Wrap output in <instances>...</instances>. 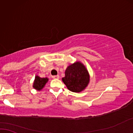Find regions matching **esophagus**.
Returning <instances> with one entry per match:
<instances>
[{"instance_id": "34e87169", "label": "esophagus", "mask_w": 133, "mask_h": 133, "mask_svg": "<svg viewBox=\"0 0 133 133\" xmlns=\"http://www.w3.org/2000/svg\"><path fill=\"white\" fill-rule=\"evenodd\" d=\"M52 78L54 79H59V75H54V76H52Z\"/></svg>"}]
</instances>
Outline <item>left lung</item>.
Listing matches in <instances>:
<instances>
[{"instance_id":"1","label":"left lung","mask_w":133,"mask_h":133,"mask_svg":"<svg viewBox=\"0 0 133 133\" xmlns=\"http://www.w3.org/2000/svg\"><path fill=\"white\" fill-rule=\"evenodd\" d=\"M62 81L69 91L81 92L88 87L90 75L86 66L81 61H76L68 65Z\"/></svg>"}]
</instances>
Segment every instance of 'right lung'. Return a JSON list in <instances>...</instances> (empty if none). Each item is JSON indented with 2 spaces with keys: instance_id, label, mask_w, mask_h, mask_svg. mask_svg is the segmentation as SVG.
<instances>
[{
  "instance_id": "right-lung-1",
  "label": "right lung",
  "mask_w": 133,
  "mask_h": 133,
  "mask_svg": "<svg viewBox=\"0 0 133 133\" xmlns=\"http://www.w3.org/2000/svg\"><path fill=\"white\" fill-rule=\"evenodd\" d=\"M48 81L49 78L47 77L41 78L38 75H36L33 83V88L36 91H41Z\"/></svg>"
}]
</instances>
